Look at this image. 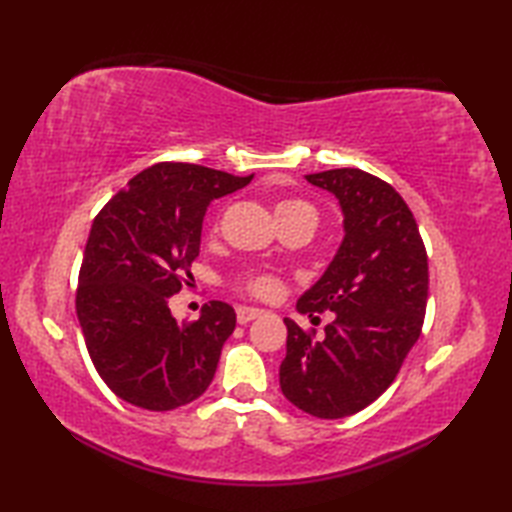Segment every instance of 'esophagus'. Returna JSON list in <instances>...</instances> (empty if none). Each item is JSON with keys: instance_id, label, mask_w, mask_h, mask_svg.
<instances>
[{"instance_id": "obj_1", "label": "esophagus", "mask_w": 512, "mask_h": 512, "mask_svg": "<svg viewBox=\"0 0 512 512\" xmlns=\"http://www.w3.org/2000/svg\"><path fill=\"white\" fill-rule=\"evenodd\" d=\"M262 314H264V310H259V308H246V306H239V308H237V321L242 323V325H246V323H250L253 319L262 317Z\"/></svg>"}]
</instances>
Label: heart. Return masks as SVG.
Listing matches in <instances>:
<instances>
[{"label": "heart", "instance_id": "obj_1", "mask_svg": "<svg viewBox=\"0 0 512 512\" xmlns=\"http://www.w3.org/2000/svg\"><path fill=\"white\" fill-rule=\"evenodd\" d=\"M295 215L317 217V211H314V206L310 202L301 198H286L277 204L279 220H286V217H295ZM235 288L255 299H273L279 295L281 281L273 273H266V270H246V273H242L235 279Z\"/></svg>", "mask_w": 512, "mask_h": 512}]
</instances>
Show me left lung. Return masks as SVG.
<instances>
[{
    "mask_svg": "<svg viewBox=\"0 0 512 512\" xmlns=\"http://www.w3.org/2000/svg\"><path fill=\"white\" fill-rule=\"evenodd\" d=\"M306 180L339 198L345 239L297 303L301 314L330 310L334 321L317 339V330L284 319L279 385L301 411L336 420L372 405L396 380L422 332L429 264L413 213L389 182L352 167Z\"/></svg>",
    "mask_w": 512,
    "mask_h": 512,
    "instance_id": "8db88e82",
    "label": "left lung"
}]
</instances>
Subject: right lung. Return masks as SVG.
<instances>
[{
    "instance_id": "add662e5",
    "label": "right lung",
    "mask_w": 512,
    "mask_h": 512,
    "mask_svg": "<svg viewBox=\"0 0 512 512\" xmlns=\"http://www.w3.org/2000/svg\"><path fill=\"white\" fill-rule=\"evenodd\" d=\"M250 180L189 162H158L94 217L76 317L96 372L129 405L169 411L211 385L222 345L235 330V310L209 301L198 321L178 323L169 297L189 286L206 206Z\"/></svg>"
}]
</instances>
